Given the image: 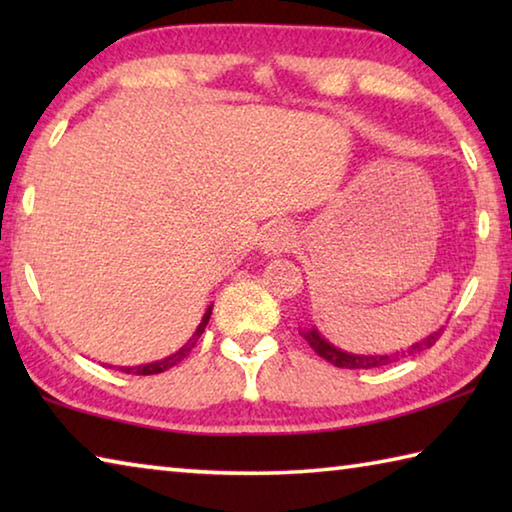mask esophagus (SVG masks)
I'll return each mask as SVG.
<instances>
[{
    "label": "esophagus",
    "mask_w": 512,
    "mask_h": 512,
    "mask_svg": "<svg viewBox=\"0 0 512 512\" xmlns=\"http://www.w3.org/2000/svg\"><path fill=\"white\" fill-rule=\"evenodd\" d=\"M293 239H296V235H293L291 225H287L284 221H277L273 225H268V230L264 232L262 244L259 246H262L264 255L275 257V255L287 253L293 244Z\"/></svg>",
    "instance_id": "esophagus-1"
}]
</instances>
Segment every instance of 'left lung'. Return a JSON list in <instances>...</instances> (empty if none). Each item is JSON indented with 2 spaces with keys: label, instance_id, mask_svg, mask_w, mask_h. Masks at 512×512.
<instances>
[{
  "label": "left lung",
  "instance_id": "left-lung-1",
  "mask_svg": "<svg viewBox=\"0 0 512 512\" xmlns=\"http://www.w3.org/2000/svg\"><path fill=\"white\" fill-rule=\"evenodd\" d=\"M300 332H302V336H305V341L311 345V348H314V352L318 354V357H323L325 361H329L336 368H350V370H354V368L391 366V363H395V361L406 359V357H411V354H418L422 350H427V348H431L433 343L438 341V336H440V332H443V327L436 329V332H433V334H429L427 339H422L418 343L409 345V348H406V350L386 352V354H357V352H348V350L336 348L334 343H329L325 336L318 332L316 325L300 329Z\"/></svg>",
  "mask_w": 512,
  "mask_h": 512
}]
</instances>
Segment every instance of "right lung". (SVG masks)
<instances>
[{"mask_svg": "<svg viewBox=\"0 0 512 512\" xmlns=\"http://www.w3.org/2000/svg\"><path fill=\"white\" fill-rule=\"evenodd\" d=\"M210 316H212V305L205 309V314H203V318H201V323H198L196 332H194L192 336H189L183 348L176 350L173 354H169V357H164V359H160V361H151V363H140V366H117V370L128 372V375H155V372H164V370H169L171 366H176V363L183 361V359L187 357V354L192 352L196 341L201 339V334L205 332L207 323H210ZM108 368H112V366H108Z\"/></svg>", "mask_w": 512, "mask_h": 512, "instance_id": "obj_1", "label": "right lung"}]
</instances>
